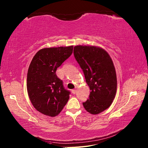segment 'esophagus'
<instances>
[{"label": "esophagus", "instance_id": "34e87169", "mask_svg": "<svg viewBox=\"0 0 148 148\" xmlns=\"http://www.w3.org/2000/svg\"><path fill=\"white\" fill-rule=\"evenodd\" d=\"M76 91H77L76 90H72V92H73L74 95L76 93Z\"/></svg>", "mask_w": 148, "mask_h": 148}]
</instances>
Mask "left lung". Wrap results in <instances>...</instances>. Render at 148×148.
<instances>
[{"instance_id": "1", "label": "left lung", "mask_w": 148, "mask_h": 148, "mask_svg": "<svg viewBox=\"0 0 148 148\" xmlns=\"http://www.w3.org/2000/svg\"><path fill=\"white\" fill-rule=\"evenodd\" d=\"M74 56L91 90L82 105L89 113L98 114L111 105L116 94V75L112 58L105 50L94 46H75Z\"/></svg>"}]
</instances>
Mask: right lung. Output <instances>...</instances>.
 I'll return each instance as SVG.
<instances>
[{
  "label": "right lung",
  "mask_w": 148,
  "mask_h": 148,
  "mask_svg": "<svg viewBox=\"0 0 148 148\" xmlns=\"http://www.w3.org/2000/svg\"><path fill=\"white\" fill-rule=\"evenodd\" d=\"M73 46L45 48L31 62L27 74V90L38 111L55 116L66 105L71 92L65 89L56 71L73 53Z\"/></svg>",
  "instance_id": "add662e5"
}]
</instances>
